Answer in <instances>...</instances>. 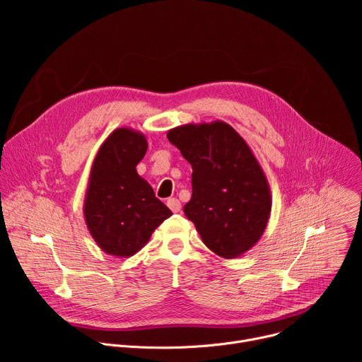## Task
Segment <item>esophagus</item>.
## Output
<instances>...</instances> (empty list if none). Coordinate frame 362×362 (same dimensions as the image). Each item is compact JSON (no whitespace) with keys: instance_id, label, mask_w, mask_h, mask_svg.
I'll return each instance as SVG.
<instances>
[{"instance_id":"34e87169","label":"esophagus","mask_w":362,"mask_h":362,"mask_svg":"<svg viewBox=\"0 0 362 362\" xmlns=\"http://www.w3.org/2000/svg\"><path fill=\"white\" fill-rule=\"evenodd\" d=\"M168 206H169L170 211H172L173 214H177V212H180V209H182V203H180L177 199H175V197H172V199L168 200Z\"/></svg>"}]
</instances>
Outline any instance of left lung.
<instances>
[{"label":"left lung","mask_w":362,"mask_h":362,"mask_svg":"<svg viewBox=\"0 0 362 362\" xmlns=\"http://www.w3.org/2000/svg\"><path fill=\"white\" fill-rule=\"evenodd\" d=\"M168 139L192 166V197L183 212L203 243L225 259L253 247L272 209L268 179L243 137L228 123H187Z\"/></svg>","instance_id":"8db88e82"}]
</instances>
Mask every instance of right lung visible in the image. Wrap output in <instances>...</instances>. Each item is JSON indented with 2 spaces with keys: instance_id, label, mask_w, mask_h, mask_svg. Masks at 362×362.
Returning a JSON list of instances; mask_svg holds the SVG:
<instances>
[{
  "instance_id": "obj_1",
  "label": "right lung",
  "mask_w": 362,
  "mask_h": 362,
  "mask_svg": "<svg viewBox=\"0 0 362 362\" xmlns=\"http://www.w3.org/2000/svg\"><path fill=\"white\" fill-rule=\"evenodd\" d=\"M141 132L119 127L101 143L91 165L83 214L98 247L112 256L137 253L172 212L136 166L144 158Z\"/></svg>"
}]
</instances>
